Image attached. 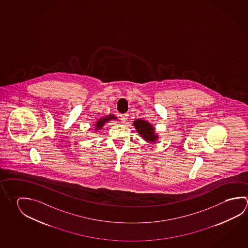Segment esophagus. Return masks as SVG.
<instances>
[{"instance_id":"1","label":"esophagus","mask_w":248,"mask_h":248,"mask_svg":"<svg viewBox=\"0 0 248 248\" xmlns=\"http://www.w3.org/2000/svg\"><path fill=\"white\" fill-rule=\"evenodd\" d=\"M128 114H122V115H120V119H121V122L125 123L126 120L128 119Z\"/></svg>"}]
</instances>
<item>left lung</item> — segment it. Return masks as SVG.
Wrapping results in <instances>:
<instances>
[{"label": "left lung", "instance_id": "left-lung-1", "mask_svg": "<svg viewBox=\"0 0 248 248\" xmlns=\"http://www.w3.org/2000/svg\"><path fill=\"white\" fill-rule=\"evenodd\" d=\"M133 125L141 138L148 143H156L159 139L158 135L155 132V127L151 123L143 119H136L133 121Z\"/></svg>", "mask_w": 248, "mask_h": 248}]
</instances>
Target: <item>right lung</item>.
Returning a JSON list of instances; mask_svg holds the SVG:
<instances>
[{
  "mask_svg": "<svg viewBox=\"0 0 248 248\" xmlns=\"http://www.w3.org/2000/svg\"><path fill=\"white\" fill-rule=\"evenodd\" d=\"M117 119H118V118L115 115H112V114L105 115L104 117L97 119V121L94 124V128H95L94 130H96V131H99L104 127L106 123L111 121V120H117Z\"/></svg>",
  "mask_w": 248,
  "mask_h": 248,
  "instance_id": "right-lung-1",
  "label": "right lung"
}]
</instances>
